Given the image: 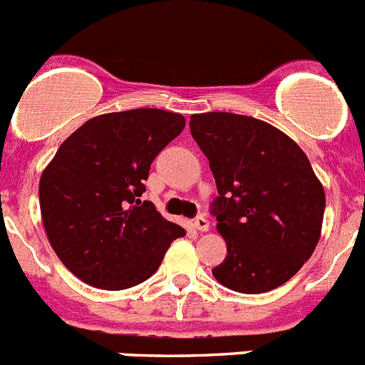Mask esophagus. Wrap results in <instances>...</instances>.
Here are the masks:
<instances>
[{"instance_id":"esophagus-1","label":"esophagus","mask_w":365,"mask_h":365,"mask_svg":"<svg viewBox=\"0 0 365 365\" xmlns=\"http://www.w3.org/2000/svg\"><path fill=\"white\" fill-rule=\"evenodd\" d=\"M194 227L200 230V232H207V230L210 229V225H209V220H207L205 216H198L196 220H194Z\"/></svg>"}]
</instances>
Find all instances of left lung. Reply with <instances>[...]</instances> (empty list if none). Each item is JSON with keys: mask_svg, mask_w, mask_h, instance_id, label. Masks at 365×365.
Segmentation results:
<instances>
[{"mask_svg": "<svg viewBox=\"0 0 365 365\" xmlns=\"http://www.w3.org/2000/svg\"><path fill=\"white\" fill-rule=\"evenodd\" d=\"M190 133L216 180L212 212L229 252L212 275L241 294L284 284L321 240L326 194L308 156L290 136L247 115H192Z\"/></svg>", "mask_w": 365, "mask_h": 365, "instance_id": "left-lung-1", "label": "left lung"}]
</instances>
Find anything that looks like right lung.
Returning <instances> with one entry per match:
<instances>
[{"label": "right lung", "instance_id": "obj_1", "mask_svg": "<svg viewBox=\"0 0 365 365\" xmlns=\"http://www.w3.org/2000/svg\"><path fill=\"white\" fill-rule=\"evenodd\" d=\"M183 128L182 115L155 108L98 115L71 133L44 167V232L81 281L111 292L140 284L173 241L185 236L140 200L153 160Z\"/></svg>", "mask_w": 365, "mask_h": 365}]
</instances>
